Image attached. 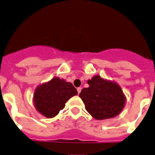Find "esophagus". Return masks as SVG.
Here are the masks:
<instances>
[{"label":"esophagus","mask_w":155,"mask_h":155,"mask_svg":"<svg viewBox=\"0 0 155 155\" xmlns=\"http://www.w3.org/2000/svg\"><path fill=\"white\" fill-rule=\"evenodd\" d=\"M81 91H82V87H78L77 88V91H78V94H79V93L81 92Z\"/></svg>","instance_id":"esophagus-1"}]
</instances>
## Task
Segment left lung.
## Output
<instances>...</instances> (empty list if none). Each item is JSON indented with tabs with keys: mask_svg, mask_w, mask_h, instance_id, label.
<instances>
[{
	"mask_svg": "<svg viewBox=\"0 0 155 155\" xmlns=\"http://www.w3.org/2000/svg\"><path fill=\"white\" fill-rule=\"evenodd\" d=\"M88 87L79 94L87 111L96 120H105L117 116L125 103L121 87L114 82L95 76L87 81Z\"/></svg>",
	"mask_w": 155,
	"mask_h": 155,
	"instance_id": "1",
	"label": "left lung"
}]
</instances>
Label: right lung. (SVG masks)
Segmentation results:
<instances>
[{
	"label": "right lung",
	"mask_w": 155,
	"mask_h": 155,
	"mask_svg": "<svg viewBox=\"0 0 155 155\" xmlns=\"http://www.w3.org/2000/svg\"><path fill=\"white\" fill-rule=\"evenodd\" d=\"M77 94V91L71 82L54 77L35 89L34 105L39 113L48 118H52L64 108L68 99Z\"/></svg>",
	"instance_id": "right-lung-1"
}]
</instances>
